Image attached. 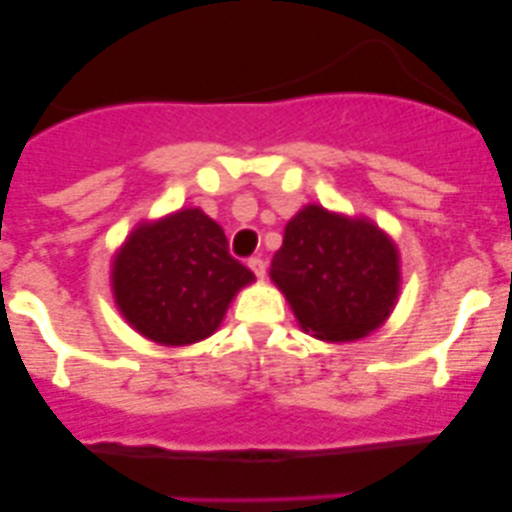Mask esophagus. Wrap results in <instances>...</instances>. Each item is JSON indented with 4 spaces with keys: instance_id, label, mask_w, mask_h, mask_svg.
Returning a JSON list of instances; mask_svg holds the SVG:
<instances>
[{
    "instance_id": "1",
    "label": "esophagus",
    "mask_w": 512,
    "mask_h": 512,
    "mask_svg": "<svg viewBox=\"0 0 512 512\" xmlns=\"http://www.w3.org/2000/svg\"><path fill=\"white\" fill-rule=\"evenodd\" d=\"M247 265H250V270L255 272V277L257 280H262V277H265V260H262V257H250V262H247Z\"/></svg>"
}]
</instances>
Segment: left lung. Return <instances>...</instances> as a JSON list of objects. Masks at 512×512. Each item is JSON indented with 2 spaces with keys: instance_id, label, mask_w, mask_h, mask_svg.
<instances>
[{
  "instance_id": "1",
  "label": "left lung",
  "mask_w": 512,
  "mask_h": 512,
  "mask_svg": "<svg viewBox=\"0 0 512 512\" xmlns=\"http://www.w3.org/2000/svg\"><path fill=\"white\" fill-rule=\"evenodd\" d=\"M270 277L304 332L324 342H354L394 309L399 250L371 220L304 205L285 227Z\"/></svg>"
}]
</instances>
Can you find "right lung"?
Masks as SVG:
<instances>
[{
	"instance_id": "right-lung-1",
	"label": "right lung",
	"mask_w": 512,
	"mask_h": 512,
	"mask_svg": "<svg viewBox=\"0 0 512 512\" xmlns=\"http://www.w3.org/2000/svg\"><path fill=\"white\" fill-rule=\"evenodd\" d=\"M255 280L200 208L141 223L113 257L111 285L126 322L151 342L185 347L210 337L232 297Z\"/></svg>"
}]
</instances>
